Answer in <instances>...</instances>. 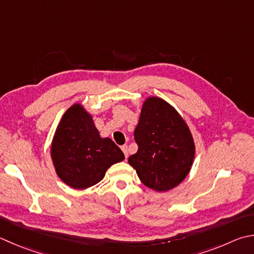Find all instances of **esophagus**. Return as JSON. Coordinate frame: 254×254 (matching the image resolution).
Listing matches in <instances>:
<instances>
[{
    "label": "esophagus",
    "instance_id": "esophagus-1",
    "mask_svg": "<svg viewBox=\"0 0 254 254\" xmlns=\"http://www.w3.org/2000/svg\"><path fill=\"white\" fill-rule=\"evenodd\" d=\"M121 150L123 151V153H124V156H126V159L127 158L128 156V152H127V144H124V145H122L121 146Z\"/></svg>",
    "mask_w": 254,
    "mask_h": 254
}]
</instances>
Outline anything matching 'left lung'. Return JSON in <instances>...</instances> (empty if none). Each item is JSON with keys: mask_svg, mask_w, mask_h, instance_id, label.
I'll use <instances>...</instances> for the list:
<instances>
[{"mask_svg": "<svg viewBox=\"0 0 254 254\" xmlns=\"http://www.w3.org/2000/svg\"><path fill=\"white\" fill-rule=\"evenodd\" d=\"M134 140L139 149L128 163L147 188L169 191L190 172L195 152L192 134L181 115L164 100H145Z\"/></svg>", "mask_w": 254, "mask_h": 254, "instance_id": "left-lung-1", "label": "left lung"}]
</instances>
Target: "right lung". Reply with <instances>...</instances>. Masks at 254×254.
I'll list each match as a JSON object with an SVG mask.
<instances>
[{
  "mask_svg": "<svg viewBox=\"0 0 254 254\" xmlns=\"http://www.w3.org/2000/svg\"><path fill=\"white\" fill-rule=\"evenodd\" d=\"M51 156L60 179L79 190L99 183L112 164L124 160L123 152L110 137L100 136L92 117L80 104L64 113Z\"/></svg>",
  "mask_w": 254,
  "mask_h": 254,
  "instance_id": "add662e5",
  "label": "right lung"
}]
</instances>
